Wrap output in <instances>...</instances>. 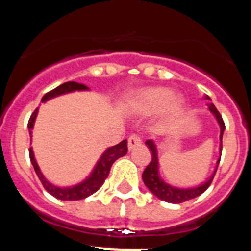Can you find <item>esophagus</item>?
I'll use <instances>...</instances> for the list:
<instances>
[{
  "mask_svg": "<svg viewBox=\"0 0 251 251\" xmlns=\"http://www.w3.org/2000/svg\"><path fill=\"white\" fill-rule=\"evenodd\" d=\"M141 145H142V139L141 137L137 136V134H133V136H130L129 138H128V150L129 151L139 147Z\"/></svg>",
  "mask_w": 251,
  "mask_h": 251,
  "instance_id": "esophagus-1",
  "label": "esophagus"
}]
</instances>
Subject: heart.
Returning <instances> with one entry per match:
<instances>
[{"label": "heart", "instance_id": "1", "mask_svg": "<svg viewBox=\"0 0 251 251\" xmlns=\"http://www.w3.org/2000/svg\"><path fill=\"white\" fill-rule=\"evenodd\" d=\"M185 99L163 86H146L136 90L123 103V109L132 114H156L157 124H167L182 114Z\"/></svg>", "mask_w": 251, "mask_h": 251}]
</instances>
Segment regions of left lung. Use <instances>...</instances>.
<instances>
[{"label":"left lung","instance_id":"left-lung-1","mask_svg":"<svg viewBox=\"0 0 251 251\" xmlns=\"http://www.w3.org/2000/svg\"><path fill=\"white\" fill-rule=\"evenodd\" d=\"M203 99L206 100H211L208 95H205ZM208 110L212 113V115L216 119L219 127H220V156L219 159L216 161V166H215V170L212 172V175L206 179L205 182H202L199 186H194V187H177V186H172L170 183H167L165 179L162 178L161 175H159V161H158V151H157V146L154 143L153 139H148L146 141V145L150 148V151L152 152V161L150 162V165L146 167V170L143 171V175H142V178H143V182L147 186V188L152 192L156 197H158L159 200L166 201V202L170 203H181L185 202V201L191 200L195 197L200 196L201 194L207 190V187L210 186V183L212 182V178H214L215 174H216L217 166L220 163L221 158V150H223V134L224 130H225V124H224L223 117L220 115L219 110L215 108V105L212 103L207 104Z\"/></svg>","mask_w":251,"mask_h":251}]
</instances>
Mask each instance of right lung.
Wrapping results in <instances>:
<instances>
[{
    "instance_id": "obj_1",
    "label": "right lung",
    "mask_w": 251,
    "mask_h": 251,
    "mask_svg": "<svg viewBox=\"0 0 251 251\" xmlns=\"http://www.w3.org/2000/svg\"><path fill=\"white\" fill-rule=\"evenodd\" d=\"M85 90H89V88L84 84L75 83V81H68V83H64L61 85H59L57 88L52 89L51 92L46 93L43 97L41 101L43 103H46L48 100L52 98H56L59 95L68 94V93L73 92H85ZM37 113H39V108L35 109V112L31 114L30 121H28L27 128L28 132H30V141L32 142V129H34L35 121H36ZM127 139L122 141L118 145L112 146V147L106 148L103 152V154L100 156V158L98 159V162L95 163L94 168L90 172V175L86 177L85 179H83L81 182L76 183V185L73 186H66V187H61V186H56L54 183H51L44 174L40 170L39 165H37V161L35 158L34 150L32 147L28 150V153H30V161L32 163L35 168V172H36L37 177L40 178L43 186L45 187L46 191L50 195H52L54 197L59 199V200L64 201H76V200H83L85 197L90 196L94 192H97L99 188L101 187V185L104 183L105 178L109 175V171L112 165L115 161L121 157L126 156L127 154Z\"/></svg>"
}]
</instances>
